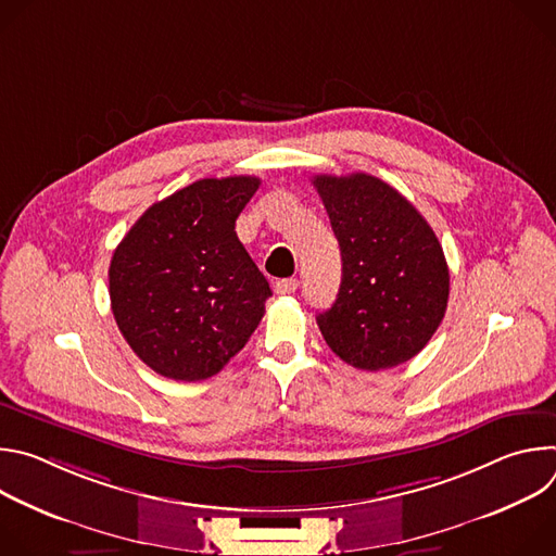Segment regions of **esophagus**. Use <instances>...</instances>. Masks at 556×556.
<instances>
[{"label":"esophagus","mask_w":556,"mask_h":556,"mask_svg":"<svg viewBox=\"0 0 556 556\" xmlns=\"http://www.w3.org/2000/svg\"><path fill=\"white\" fill-rule=\"evenodd\" d=\"M296 288H299V279H294V277H290V279H279V281L275 283V292H277V294H292Z\"/></svg>","instance_id":"obj_1"}]
</instances>
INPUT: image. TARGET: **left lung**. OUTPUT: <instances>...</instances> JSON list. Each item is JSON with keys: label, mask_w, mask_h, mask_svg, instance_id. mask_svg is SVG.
Masks as SVG:
<instances>
[{"label": "left lung", "mask_w": 556, "mask_h": 556, "mask_svg": "<svg viewBox=\"0 0 556 556\" xmlns=\"http://www.w3.org/2000/svg\"><path fill=\"white\" fill-rule=\"evenodd\" d=\"M341 247L337 301L316 324L330 350L365 371L414 358L448 301V266L418 208L369 174L314 176Z\"/></svg>", "instance_id": "obj_1"}]
</instances>
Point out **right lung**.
<instances>
[{"mask_svg":"<svg viewBox=\"0 0 556 556\" xmlns=\"http://www.w3.org/2000/svg\"><path fill=\"white\" fill-rule=\"evenodd\" d=\"M255 176L204 178L151 204L116 247L110 301L136 356L174 380L215 376L251 334L273 294L235 219Z\"/></svg>","mask_w":556,"mask_h":556,"instance_id":"add662e5","label":"right lung"}]
</instances>
